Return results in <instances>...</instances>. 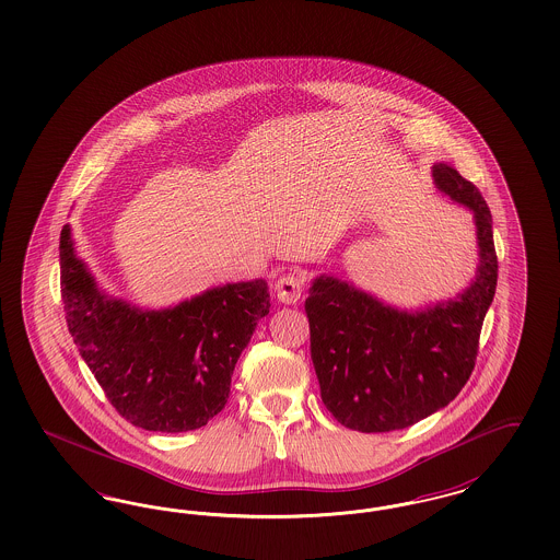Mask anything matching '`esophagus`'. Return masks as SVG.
<instances>
[{
    "label": "esophagus",
    "instance_id": "esophagus-1",
    "mask_svg": "<svg viewBox=\"0 0 560 560\" xmlns=\"http://www.w3.org/2000/svg\"><path fill=\"white\" fill-rule=\"evenodd\" d=\"M304 285H306V279H304L302 272L288 270V272H283V275L275 281V291H277L279 302H283V304H295V302L302 298Z\"/></svg>",
    "mask_w": 560,
    "mask_h": 560
}]
</instances>
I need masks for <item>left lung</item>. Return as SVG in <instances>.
I'll use <instances>...</instances> for the list:
<instances>
[{
    "mask_svg": "<svg viewBox=\"0 0 560 560\" xmlns=\"http://www.w3.org/2000/svg\"><path fill=\"white\" fill-rule=\"evenodd\" d=\"M440 191L472 210L475 281L456 300L404 313L334 277L314 279L304 304L311 359L327 410L348 429L383 433L415 425L452 402L469 381L498 281L492 214L481 191L447 164Z\"/></svg>",
    "mask_w": 560,
    "mask_h": 560,
    "instance_id": "left-lung-1",
    "label": "left lung"
}]
</instances>
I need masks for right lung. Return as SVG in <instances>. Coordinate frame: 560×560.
Wrapping results in <instances>:
<instances>
[{
	"instance_id": "obj_1",
	"label": "right lung",
	"mask_w": 560,
	"mask_h": 560,
	"mask_svg": "<svg viewBox=\"0 0 560 560\" xmlns=\"http://www.w3.org/2000/svg\"><path fill=\"white\" fill-rule=\"evenodd\" d=\"M60 288L68 331L116 412L145 431L206 425L226 404L231 375L258 320L267 281L229 283L166 311H139L97 290L60 233Z\"/></svg>"
}]
</instances>
